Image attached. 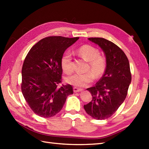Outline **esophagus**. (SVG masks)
<instances>
[{
  "mask_svg": "<svg viewBox=\"0 0 149 149\" xmlns=\"http://www.w3.org/2000/svg\"><path fill=\"white\" fill-rule=\"evenodd\" d=\"M83 90V89H82V88H77V87H74V91L75 93L79 92V91H81Z\"/></svg>",
  "mask_w": 149,
  "mask_h": 149,
  "instance_id": "esophagus-1",
  "label": "esophagus"
}]
</instances>
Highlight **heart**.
Masks as SVG:
<instances>
[{"mask_svg": "<svg viewBox=\"0 0 149 149\" xmlns=\"http://www.w3.org/2000/svg\"><path fill=\"white\" fill-rule=\"evenodd\" d=\"M77 52L85 61L89 62L88 72L85 74L76 73L67 78V82L73 86L84 87L94 79L95 74L97 77H100L106 71L107 62L104 57L100 55V51L95 47L90 45H84L77 49ZM61 66L66 74H70L74 71L72 58L70 52H66L62 56Z\"/></svg>", "mask_w": 149, "mask_h": 149, "instance_id": "obj_1", "label": "heart"}]
</instances>
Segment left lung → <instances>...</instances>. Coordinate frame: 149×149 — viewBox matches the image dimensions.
Segmentation results:
<instances>
[{
    "instance_id": "obj_1",
    "label": "left lung",
    "mask_w": 149,
    "mask_h": 149,
    "mask_svg": "<svg viewBox=\"0 0 149 149\" xmlns=\"http://www.w3.org/2000/svg\"><path fill=\"white\" fill-rule=\"evenodd\" d=\"M88 40L102 49L107 66L95 86L87 88L92 100L84 108L92 118L104 120L111 116L125 99L131 82L130 66L125 53L114 43L102 38Z\"/></svg>"
}]
</instances>
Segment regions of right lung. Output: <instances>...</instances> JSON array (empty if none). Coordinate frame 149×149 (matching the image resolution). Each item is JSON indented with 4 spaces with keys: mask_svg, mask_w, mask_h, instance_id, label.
I'll return each mask as SVG.
<instances>
[{
    "mask_svg": "<svg viewBox=\"0 0 149 149\" xmlns=\"http://www.w3.org/2000/svg\"><path fill=\"white\" fill-rule=\"evenodd\" d=\"M79 38L60 36L40 40L27 54L22 69L21 90L33 111L50 118L63 108L66 98L73 94L70 84L61 83V59L66 49Z\"/></svg>",
    "mask_w": 149,
    "mask_h": 149,
    "instance_id": "obj_1",
    "label": "right lung"
}]
</instances>
